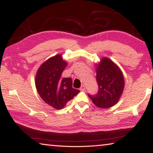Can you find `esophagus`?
Masks as SVG:
<instances>
[{
    "label": "esophagus",
    "instance_id": "1",
    "mask_svg": "<svg viewBox=\"0 0 153 153\" xmlns=\"http://www.w3.org/2000/svg\"><path fill=\"white\" fill-rule=\"evenodd\" d=\"M85 89H86V87H85V86H84V84H82L81 88H79V90H81V91H85Z\"/></svg>",
    "mask_w": 153,
    "mask_h": 153
}]
</instances>
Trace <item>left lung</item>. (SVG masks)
Segmentation results:
<instances>
[{
  "label": "left lung",
  "instance_id": "left-lung-1",
  "mask_svg": "<svg viewBox=\"0 0 153 153\" xmlns=\"http://www.w3.org/2000/svg\"><path fill=\"white\" fill-rule=\"evenodd\" d=\"M98 92L90 94L93 103L98 107L107 108L118 102L124 88V79L120 68L107 58H103L97 68Z\"/></svg>",
  "mask_w": 153,
  "mask_h": 153
}]
</instances>
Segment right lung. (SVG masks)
Segmentation results:
<instances>
[{
	"label": "right lung",
	"mask_w": 153,
	"mask_h": 153,
	"mask_svg": "<svg viewBox=\"0 0 153 153\" xmlns=\"http://www.w3.org/2000/svg\"><path fill=\"white\" fill-rule=\"evenodd\" d=\"M67 66L61 55H57L46 61L38 70L36 86L42 100L56 109L65 107L67 102L79 92L72 87L70 77L61 78Z\"/></svg>",
	"instance_id": "add662e5"
}]
</instances>
